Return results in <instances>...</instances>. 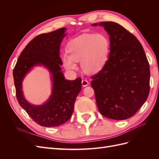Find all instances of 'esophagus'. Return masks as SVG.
<instances>
[{
  "label": "esophagus",
  "mask_w": 159,
  "mask_h": 159,
  "mask_svg": "<svg viewBox=\"0 0 159 159\" xmlns=\"http://www.w3.org/2000/svg\"><path fill=\"white\" fill-rule=\"evenodd\" d=\"M81 84H82L84 87H85V86H87L89 84V81L87 80H83L81 81Z\"/></svg>",
  "instance_id": "esophagus-1"
}]
</instances>
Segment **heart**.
I'll use <instances>...</instances> for the list:
<instances>
[{"label":"heart","mask_w":159,"mask_h":159,"mask_svg":"<svg viewBox=\"0 0 159 159\" xmlns=\"http://www.w3.org/2000/svg\"><path fill=\"white\" fill-rule=\"evenodd\" d=\"M109 47V40L103 34H86L69 42V54L64 52L61 60L68 70H76V61H80L81 68L85 73H97L106 63Z\"/></svg>","instance_id":"1"}]
</instances>
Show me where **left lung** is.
<instances>
[{"mask_svg": "<svg viewBox=\"0 0 159 159\" xmlns=\"http://www.w3.org/2000/svg\"><path fill=\"white\" fill-rule=\"evenodd\" d=\"M98 25L109 35L110 52L103 68L91 77L96 103L104 117L127 119L136 113L148 96V61L140 42L124 27L113 22Z\"/></svg>", "mask_w": 159, "mask_h": 159, "instance_id": "left-lung-1", "label": "left lung"}]
</instances>
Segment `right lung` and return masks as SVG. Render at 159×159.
Here are the masks:
<instances>
[{"mask_svg":"<svg viewBox=\"0 0 159 159\" xmlns=\"http://www.w3.org/2000/svg\"><path fill=\"white\" fill-rule=\"evenodd\" d=\"M66 28L36 36L22 50L13 70L16 98L20 106L38 125L50 127L65 123L71 117L75 100L81 89V78L67 80L61 71L63 64L60 57V46ZM43 65L52 74L53 89L49 99L42 106H33L23 98L21 82L33 66Z\"/></svg>","mask_w":159,"mask_h":159,"instance_id":"1","label":"right lung"}]
</instances>
